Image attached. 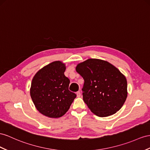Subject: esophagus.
<instances>
[{
    "instance_id": "34e87169",
    "label": "esophagus",
    "mask_w": 150,
    "mask_h": 150,
    "mask_svg": "<svg viewBox=\"0 0 150 150\" xmlns=\"http://www.w3.org/2000/svg\"><path fill=\"white\" fill-rule=\"evenodd\" d=\"M76 96H77L78 98L80 97V96H81V93H80V91L76 92Z\"/></svg>"
}]
</instances>
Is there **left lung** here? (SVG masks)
Masks as SVG:
<instances>
[{
	"mask_svg": "<svg viewBox=\"0 0 150 150\" xmlns=\"http://www.w3.org/2000/svg\"><path fill=\"white\" fill-rule=\"evenodd\" d=\"M84 83L83 99L92 112L100 117L113 115L127 96L125 76L108 61L89 59L76 67Z\"/></svg>",
	"mask_w": 150,
	"mask_h": 150,
	"instance_id": "8db88e82",
	"label": "left lung"
}]
</instances>
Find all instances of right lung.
Wrapping results in <instances>:
<instances>
[{
  "instance_id": "right-lung-1",
  "label": "right lung",
  "mask_w": 150,
  "mask_h": 150,
  "mask_svg": "<svg viewBox=\"0 0 150 150\" xmlns=\"http://www.w3.org/2000/svg\"><path fill=\"white\" fill-rule=\"evenodd\" d=\"M65 70L61 61H54L38 71L32 79L30 96L37 110L46 117H62L76 97L68 89L70 81L64 74Z\"/></svg>"
}]
</instances>
